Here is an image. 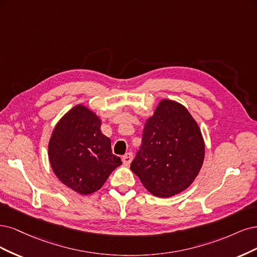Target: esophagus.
I'll return each mask as SVG.
<instances>
[{
    "label": "esophagus",
    "instance_id": "obj_1",
    "mask_svg": "<svg viewBox=\"0 0 257 257\" xmlns=\"http://www.w3.org/2000/svg\"><path fill=\"white\" fill-rule=\"evenodd\" d=\"M132 159H134V155H132V153H131V152H130V153H127L126 155H123V156H122V158H121L122 163L125 164V165L130 164V163H131V161H132Z\"/></svg>",
    "mask_w": 257,
    "mask_h": 257
}]
</instances>
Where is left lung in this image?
I'll use <instances>...</instances> for the list:
<instances>
[{
    "instance_id": "left-lung-1",
    "label": "left lung",
    "mask_w": 257,
    "mask_h": 257,
    "mask_svg": "<svg viewBox=\"0 0 257 257\" xmlns=\"http://www.w3.org/2000/svg\"><path fill=\"white\" fill-rule=\"evenodd\" d=\"M204 157V139L192 115L179 102L163 99L145 122L130 169L152 194L169 197L193 183Z\"/></svg>"
}]
</instances>
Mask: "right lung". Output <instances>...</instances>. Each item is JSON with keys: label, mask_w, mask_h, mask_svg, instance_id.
Instances as JSON below:
<instances>
[{"label": "right lung", "mask_w": 257, "mask_h": 257, "mask_svg": "<svg viewBox=\"0 0 257 257\" xmlns=\"http://www.w3.org/2000/svg\"><path fill=\"white\" fill-rule=\"evenodd\" d=\"M100 126V118L92 110L78 104L56 123L49 141V160L56 177L80 194L100 189L121 164Z\"/></svg>", "instance_id": "1"}]
</instances>
